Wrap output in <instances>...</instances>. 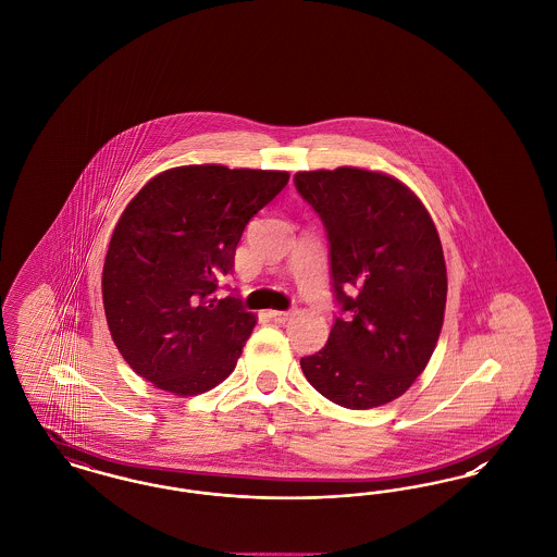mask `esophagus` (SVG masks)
Here are the masks:
<instances>
[{"label": "esophagus", "instance_id": "34e87169", "mask_svg": "<svg viewBox=\"0 0 557 557\" xmlns=\"http://www.w3.org/2000/svg\"><path fill=\"white\" fill-rule=\"evenodd\" d=\"M267 318L275 321V323H286L292 318V311H269Z\"/></svg>", "mask_w": 557, "mask_h": 557}]
</instances>
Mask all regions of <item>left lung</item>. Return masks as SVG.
I'll return each instance as SVG.
<instances>
[{"mask_svg": "<svg viewBox=\"0 0 557 557\" xmlns=\"http://www.w3.org/2000/svg\"><path fill=\"white\" fill-rule=\"evenodd\" d=\"M330 242L341 307L327 345L300 368L319 395L346 409L400 397L424 371L445 318L447 267L438 232L398 180L341 166L294 175Z\"/></svg>", "mask_w": 557, "mask_h": 557, "instance_id": "8db88e82", "label": "left lung"}]
</instances>
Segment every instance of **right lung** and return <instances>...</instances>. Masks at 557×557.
Here are the masks:
<instances>
[{
    "mask_svg": "<svg viewBox=\"0 0 557 557\" xmlns=\"http://www.w3.org/2000/svg\"><path fill=\"white\" fill-rule=\"evenodd\" d=\"M286 171L177 166L121 214L102 271L108 330L135 373L180 397L223 382L257 318L216 298L248 221L288 184Z\"/></svg>",
    "mask_w": 557,
    "mask_h": 557,
    "instance_id": "right-lung-1",
    "label": "right lung"
}]
</instances>
